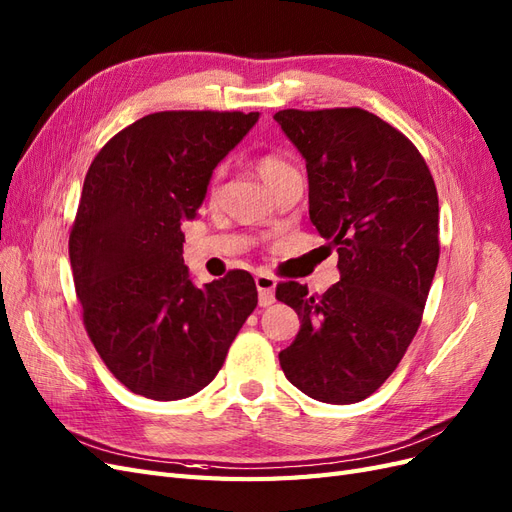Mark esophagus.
<instances>
[{
	"mask_svg": "<svg viewBox=\"0 0 512 512\" xmlns=\"http://www.w3.org/2000/svg\"><path fill=\"white\" fill-rule=\"evenodd\" d=\"M275 280L267 273L256 275V288H258V303L262 307H269L275 301Z\"/></svg>",
	"mask_w": 512,
	"mask_h": 512,
	"instance_id": "1",
	"label": "esophagus"
}]
</instances>
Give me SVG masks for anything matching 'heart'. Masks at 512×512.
<instances>
[{
    "instance_id": "b5f03b06",
    "label": "heart",
    "mask_w": 512,
    "mask_h": 512,
    "mask_svg": "<svg viewBox=\"0 0 512 512\" xmlns=\"http://www.w3.org/2000/svg\"><path fill=\"white\" fill-rule=\"evenodd\" d=\"M258 170H260L262 179H265L269 185H275L284 175L290 173L292 166L282 156V153L267 151V153H262V156L258 158Z\"/></svg>"
}]
</instances>
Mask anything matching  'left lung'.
Instances as JSON below:
<instances>
[{
    "label": "left lung",
    "mask_w": 512,
    "mask_h": 512,
    "mask_svg": "<svg viewBox=\"0 0 512 512\" xmlns=\"http://www.w3.org/2000/svg\"><path fill=\"white\" fill-rule=\"evenodd\" d=\"M305 158L309 220L337 250L339 282L275 297L301 320L286 378L324 404H356L389 378L421 327L440 258L438 192L418 149L363 108L275 113Z\"/></svg>",
    "instance_id": "obj_1"
}]
</instances>
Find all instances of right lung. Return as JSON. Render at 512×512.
Wrapping results in <instances>:
<instances>
[{
	"mask_svg": "<svg viewBox=\"0 0 512 512\" xmlns=\"http://www.w3.org/2000/svg\"><path fill=\"white\" fill-rule=\"evenodd\" d=\"M258 117L153 113L115 134L87 170L68 243L74 288L91 344L136 395L175 401L205 389L258 305L247 271L196 288L181 232L213 168Z\"/></svg>",
	"mask_w": 512,
	"mask_h": 512,
	"instance_id": "add662e5",
	"label": "right lung"
}]
</instances>
